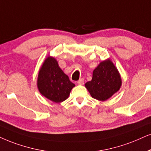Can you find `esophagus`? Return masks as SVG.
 I'll return each instance as SVG.
<instances>
[{
	"mask_svg": "<svg viewBox=\"0 0 151 151\" xmlns=\"http://www.w3.org/2000/svg\"><path fill=\"white\" fill-rule=\"evenodd\" d=\"M77 83L79 85H83L84 84V79H79V80L77 81Z\"/></svg>",
	"mask_w": 151,
	"mask_h": 151,
	"instance_id": "34e87169",
	"label": "esophagus"
}]
</instances>
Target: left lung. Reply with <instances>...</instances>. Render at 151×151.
<instances>
[{
  "label": "left lung",
  "mask_w": 151,
  "mask_h": 151,
  "mask_svg": "<svg viewBox=\"0 0 151 151\" xmlns=\"http://www.w3.org/2000/svg\"><path fill=\"white\" fill-rule=\"evenodd\" d=\"M121 86L120 74L110 60L101 62L93 72L92 80L85 84L91 96L100 101L111 98Z\"/></svg>",
  "instance_id": "obj_1"
}]
</instances>
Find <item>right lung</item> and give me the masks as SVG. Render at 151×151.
I'll return each mask as SVG.
<instances>
[{
    "instance_id": "right-lung-1",
    "label": "right lung",
    "mask_w": 151,
    "mask_h": 151,
    "mask_svg": "<svg viewBox=\"0 0 151 151\" xmlns=\"http://www.w3.org/2000/svg\"><path fill=\"white\" fill-rule=\"evenodd\" d=\"M74 86L59 68L56 59L51 56L46 59L37 79V88L42 95L52 102H61L69 97Z\"/></svg>"
}]
</instances>
